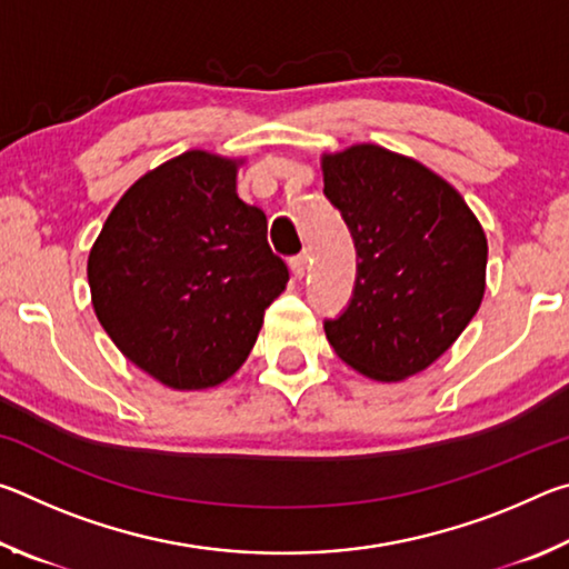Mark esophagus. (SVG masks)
Masks as SVG:
<instances>
[{"label":"esophagus","instance_id":"esophagus-1","mask_svg":"<svg viewBox=\"0 0 569 569\" xmlns=\"http://www.w3.org/2000/svg\"><path fill=\"white\" fill-rule=\"evenodd\" d=\"M288 268H291V273L301 281V278L306 276L308 271V253H301V256H293L291 261H288Z\"/></svg>","mask_w":569,"mask_h":569}]
</instances>
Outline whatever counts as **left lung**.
Masks as SVG:
<instances>
[{
	"label": "left lung",
	"instance_id": "1",
	"mask_svg": "<svg viewBox=\"0 0 569 569\" xmlns=\"http://www.w3.org/2000/svg\"><path fill=\"white\" fill-rule=\"evenodd\" d=\"M321 170L359 256L351 303L323 323L326 339L363 377L409 379L475 319L487 283L485 230L445 178L381 146L326 152Z\"/></svg>",
	"mask_w": 569,
	"mask_h": 569
}]
</instances>
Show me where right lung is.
Instances as JSON below:
<instances>
[{"label": "right lung", "instance_id": "obj_1", "mask_svg": "<svg viewBox=\"0 0 569 569\" xmlns=\"http://www.w3.org/2000/svg\"><path fill=\"white\" fill-rule=\"evenodd\" d=\"M238 166L188 150L146 172L88 258L102 329L138 369L178 391L233 377L288 283L266 213L238 198Z\"/></svg>", "mask_w": 569, "mask_h": 569}]
</instances>
